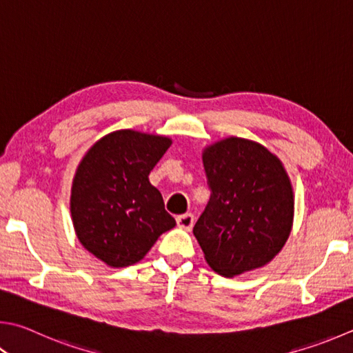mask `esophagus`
Segmentation results:
<instances>
[{"label": "esophagus", "mask_w": 353, "mask_h": 353, "mask_svg": "<svg viewBox=\"0 0 353 353\" xmlns=\"http://www.w3.org/2000/svg\"><path fill=\"white\" fill-rule=\"evenodd\" d=\"M177 227L179 228H183V230H190L193 228V225H194V214H191V213H185V214H182V216H177Z\"/></svg>", "instance_id": "obj_1"}]
</instances>
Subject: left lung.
<instances>
[{
	"label": "left lung",
	"instance_id": "1",
	"mask_svg": "<svg viewBox=\"0 0 353 353\" xmlns=\"http://www.w3.org/2000/svg\"><path fill=\"white\" fill-rule=\"evenodd\" d=\"M202 162L213 194L193 233L205 261L227 278L264 267L293 227L294 194L283 162L242 137L205 146Z\"/></svg>",
	"mask_w": 353,
	"mask_h": 353
}]
</instances>
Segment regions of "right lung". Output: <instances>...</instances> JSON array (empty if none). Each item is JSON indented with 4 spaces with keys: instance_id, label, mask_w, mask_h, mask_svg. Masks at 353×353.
Wrapping results in <instances>:
<instances>
[{
    "instance_id": "right-lung-1",
    "label": "right lung",
    "mask_w": 353,
    "mask_h": 353,
    "mask_svg": "<svg viewBox=\"0 0 353 353\" xmlns=\"http://www.w3.org/2000/svg\"><path fill=\"white\" fill-rule=\"evenodd\" d=\"M171 143L159 134L112 131L99 139L77 166L70 188L75 234L106 265L136 264L160 234L176 225L148 179Z\"/></svg>"
}]
</instances>
